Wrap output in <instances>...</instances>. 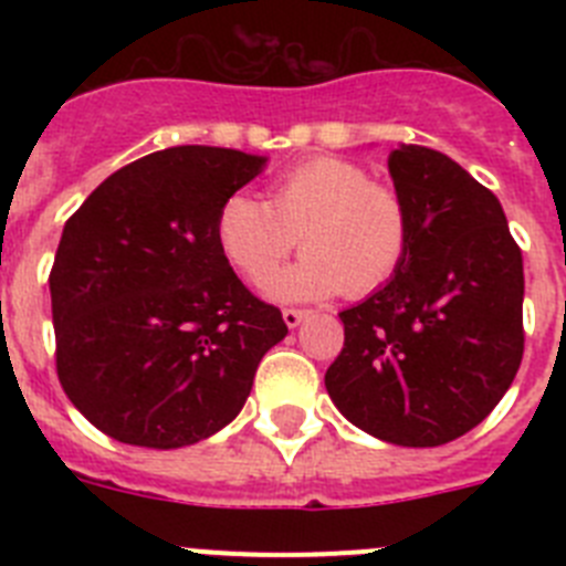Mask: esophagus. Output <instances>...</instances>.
I'll return each mask as SVG.
<instances>
[{
  "label": "esophagus",
  "mask_w": 566,
  "mask_h": 566,
  "mask_svg": "<svg viewBox=\"0 0 566 566\" xmlns=\"http://www.w3.org/2000/svg\"><path fill=\"white\" fill-rule=\"evenodd\" d=\"M306 317H308L306 308H283V319H286L289 328H297Z\"/></svg>",
  "instance_id": "1"
}]
</instances>
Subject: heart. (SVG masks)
<instances>
[{"instance_id": "obj_1", "label": "heart", "mask_w": 566, "mask_h": 566, "mask_svg": "<svg viewBox=\"0 0 566 566\" xmlns=\"http://www.w3.org/2000/svg\"><path fill=\"white\" fill-rule=\"evenodd\" d=\"M214 240L249 283L263 286L300 247L306 254L269 283L280 300L345 292L368 297L394 280L411 247L402 195L345 158H308L274 181L266 201L232 195L218 209Z\"/></svg>"}]
</instances>
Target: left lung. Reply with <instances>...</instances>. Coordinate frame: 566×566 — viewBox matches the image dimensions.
<instances>
[{
	"instance_id": "1",
	"label": "left lung",
	"mask_w": 566,
	"mask_h": 566,
	"mask_svg": "<svg viewBox=\"0 0 566 566\" xmlns=\"http://www.w3.org/2000/svg\"><path fill=\"white\" fill-rule=\"evenodd\" d=\"M388 169L411 247L394 280L339 312L326 388L365 433L437 448L476 428L522 365V249L496 195L448 155L402 144Z\"/></svg>"
}]
</instances>
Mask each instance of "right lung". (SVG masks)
I'll use <instances>...</instances> for the list:
<instances>
[{"instance_id": "1", "label": "right lung", "mask_w": 566, "mask_h": 566, "mask_svg": "<svg viewBox=\"0 0 566 566\" xmlns=\"http://www.w3.org/2000/svg\"><path fill=\"white\" fill-rule=\"evenodd\" d=\"M266 158L169 147L113 172L70 214L50 269L56 374L102 433L184 448L232 422L289 334L214 240V218Z\"/></svg>"}]
</instances>
